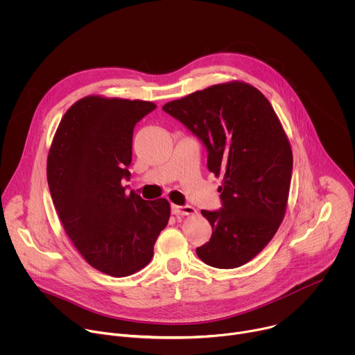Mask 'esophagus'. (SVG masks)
Returning a JSON list of instances; mask_svg holds the SVG:
<instances>
[{
	"instance_id": "obj_1",
	"label": "esophagus",
	"mask_w": 355,
	"mask_h": 355,
	"mask_svg": "<svg viewBox=\"0 0 355 355\" xmlns=\"http://www.w3.org/2000/svg\"><path fill=\"white\" fill-rule=\"evenodd\" d=\"M171 212L177 216H184V215H192L196 211H195V208H192L189 205H173Z\"/></svg>"
}]
</instances>
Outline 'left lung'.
Returning a JSON list of instances; mask_svg holds the SVG:
<instances>
[{
    "mask_svg": "<svg viewBox=\"0 0 355 355\" xmlns=\"http://www.w3.org/2000/svg\"><path fill=\"white\" fill-rule=\"evenodd\" d=\"M163 111L180 121L208 151L222 208L200 211L211 226L198 257L215 268H237L268 244L288 202L292 150L268 99L245 83H227L173 101Z\"/></svg>",
    "mask_w": 355,
    "mask_h": 355,
    "instance_id": "1",
    "label": "left lung"
}]
</instances>
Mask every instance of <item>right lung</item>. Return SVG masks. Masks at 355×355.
<instances>
[{
	"instance_id": "add662e5",
	"label": "right lung",
	"mask_w": 355,
	"mask_h": 355,
	"mask_svg": "<svg viewBox=\"0 0 355 355\" xmlns=\"http://www.w3.org/2000/svg\"><path fill=\"white\" fill-rule=\"evenodd\" d=\"M147 101L85 96L66 112L47 157V184L66 233L101 272L128 277L146 267L167 226V199L126 193L135 125Z\"/></svg>"
}]
</instances>
